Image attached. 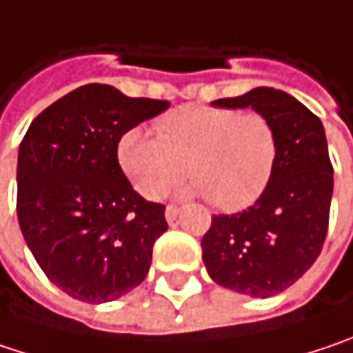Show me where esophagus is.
Here are the masks:
<instances>
[{
    "label": "esophagus",
    "mask_w": 353,
    "mask_h": 353,
    "mask_svg": "<svg viewBox=\"0 0 353 353\" xmlns=\"http://www.w3.org/2000/svg\"><path fill=\"white\" fill-rule=\"evenodd\" d=\"M177 214H179V208H177V205H168V208H165V219H168L170 223L177 218Z\"/></svg>",
    "instance_id": "esophagus-1"
}]
</instances>
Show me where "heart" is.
Returning a JSON list of instances; mask_svg holds the SVG:
<instances>
[{"instance_id": "obj_1", "label": "heart", "mask_w": 353, "mask_h": 353, "mask_svg": "<svg viewBox=\"0 0 353 353\" xmlns=\"http://www.w3.org/2000/svg\"><path fill=\"white\" fill-rule=\"evenodd\" d=\"M156 133L132 128L117 143V161L135 190L161 197L179 177L219 210H239L265 190L278 157L272 121L258 112L185 105L161 115Z\"/></svg>"}]
</instances>
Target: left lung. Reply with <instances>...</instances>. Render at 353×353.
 I'll return each instance as SVG.
<instances>
[{"label": "left lung", "instance_id": "obj_1", "mask_svg": "<svg viewBox=\"0 0 353 353\" xmlns=\"http://www.w3.org/2000/svg\"><path fill=\"white\" fill-rule=\"evenodd\" d=\"M212 105L252 108L276 130L278 157L258 201L232 216H214L201 239L212 280L243 296L270 298L312 268L327 236L334 168L325 132L318 115L274 88Z\"/></svg>", "mask_w": 353, "mask_h": 353}]
</instances>
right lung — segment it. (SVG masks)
<instances>
[{
  "mask_svg": "<svg viewBox=\"0 0 353 353\" xmlns=\"http://www.w3.org/2000/svg\"><path fill=\"white\" fill-rule=\"evenodd\" d=\"M170 108L114 85L73 90L32 121L17 156V219L43 274L73 300L114 301L145 280L165 205L117 161L121 135Z\"/></svg>",
  "mask_w": 353,
  "mask_h": 353,
  "instance_id": "1",
  "label": "right lung"
}]
</instances>
